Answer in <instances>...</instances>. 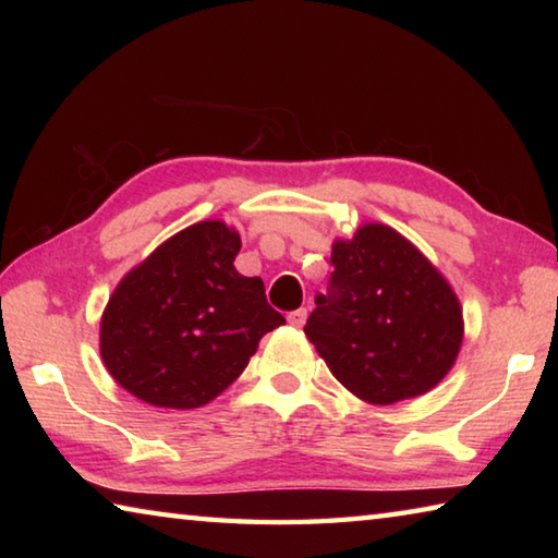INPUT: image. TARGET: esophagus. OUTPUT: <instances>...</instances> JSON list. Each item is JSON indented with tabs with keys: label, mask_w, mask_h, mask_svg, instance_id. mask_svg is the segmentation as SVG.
Returning a JSON list of instances; mask_svg holds the SVG:
<instances>
[{
	"label": "esophagus",
	"mask_w": 558,
	"mask_h": 558,
	"mask_svg": "<svg viewBox=\"0 0 558 558\" xmlns=\"http://www.w3.org/2000/svg\"><path fill=\"white\" fill-rule=\"evenodd\" d=\"M305 319H307V310H305V307L292 310V313L288 315V323H290L292 327H302V325H305Z\"/></svg>",
	"instance_id": "1"
}]
</instances>
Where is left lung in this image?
<instances>
[{
  "instance_id": "1",
  "label": "left lung",
  "mask_w": 558,
  "mask_h": 558,
  "mask_svg": "<svg viewBox=\"0 0 558 558\" xmlns=\"http://www.w3.org/2000/svg\"><path fill=\"white\" fill-rule=\"evenodd\" d=\"M332 266L305 335L335 379L374 405L415 399L446 379L465 335L446 276L384 223L335 239Z\"/></svg>"
}]
</instances>
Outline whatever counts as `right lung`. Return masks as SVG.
Returning <instances> with one entry per match:
<instances>
[{
	"instance_id": "add662e5",
	"label": "right lung",
	"mask_w": 558,
	"mask_h": 558,
	"mask_svg": "<svg viewBox=\"0 0 558 558\" xmlns=\"http://www.w3.org/2000/svg\"><path fill=\"white\" fill-rule=\"evenodd\" d=\"M239 251V231L199 221L118 282L100 317V356L122 389L159 409H199L239 379L263 335L286 325L263 280L235 270Z\"/></svg>"
}]
</instances>
